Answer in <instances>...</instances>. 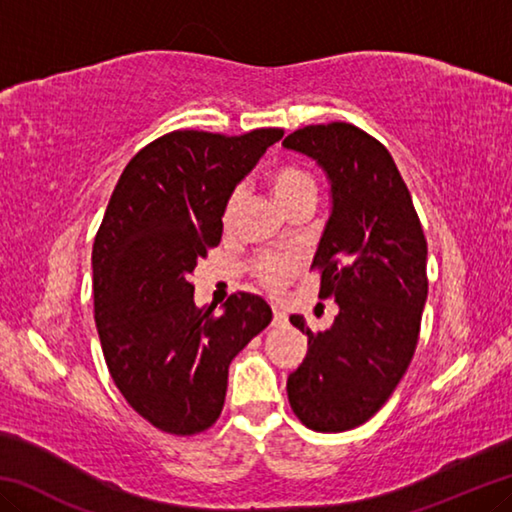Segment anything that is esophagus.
I'll return each mask as SVG.
<instances>
[{
	"mask_svg": "<svg viewBox=\"0 0 512 512\" xmlns=\"http://www.w3.org/2000/svg\"><path fill=\"white\" fill-rule=\"evenodd\" d=\"M287 320H289L287 311L280 309V307H273V325H275V327H282V325H287Z\"/></svg>",
	"mask_w": 512,
	"mask_h": 512,
	"instance_id": "esophagus-1",
	"label": "esophagus"
}]
</instances>
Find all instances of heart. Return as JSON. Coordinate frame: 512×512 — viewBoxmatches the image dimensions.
Wrapping results in <instances>:
<instances>
[{
    "mask_svg": "<svg viewBox=\"0 0 512 512\" xmlns=\"http://www.w3.org/2000/svg\"><path fill=\"white\" fill-rule=\"evenodd\" d=\"M266 187L271 196L277 201L289 216L298 212H311L318 198V183L307 169L298 164H277L266 173ZM241 194L232 192L225 198L223 205V223L230 225L235 221L239 210ZM255 280L268 291L287 289L291 280H296L302 271V259L293 253H264L250 262Z\"/></svg>",
    "mask_w": 512,
    "mask_h": 512,
    "instance_id": "obj_1",
    "label": "heart"
}]
</instances>
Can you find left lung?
Segmentation results:
<instances>
[{
	"mask_svg": "<svg viewBox=\"0 0 512 512\" xmlns=\"http://www.w3.org/2000/svg\"><path fill=\"white\" fill-rule=\"evenodd\" d=\"M284 149L316 160L332 185V214L311 268L320 298L339 305L334 323L307 334V354L287 379L305 427L339 433L368 422L413 359L427 302V239L391 153L361 128L332 121L305 126Z\"/></svg>",
	"mask_w": 512,
	"mask_h": 512,
	"instance_id": "8db88e82",
	"label": "left lung"
}]
</instances>
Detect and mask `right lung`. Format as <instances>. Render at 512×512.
<instances>
[{"instance_id":"add662e5","label":"right lung","mask_w":512,"mask_h":512,"mask_svg":"<svg viewBox=\"0 0 512 512\" xmlns=\"http://www.w3.org/2000/svg\"><path fill=\"white\" fill-rule=\"evenodd\" d=\"M282 128L173 131L126 164L92 248L94 320L110 377L153 427L194 436L219 420L230 361L271 323L253 293L198 309L189 275L219 246L223 205Z\"/></svg>"}]
</instances>
